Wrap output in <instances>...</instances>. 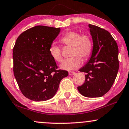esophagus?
<instances>
[{"label": "esophagus", "mask_w": 129, "mask_h": 129, "mask_svg": "<svg viewBox=\"0 0 129 129\" xmlns=\"http://www.w3.org/2000/svg\"><path fill=\"white\" fill-rule=\"evenodd\" d=\"M69 74L70 76H72V75H73L74 74H75V72H72V71H70V72H69Z\"/></svg>", "instance_id": "1"}]
</instances>
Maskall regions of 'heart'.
Wrapping results in <instances>:
<instances>
[{"label": "heart", "instance_id": "heart-1", "mask_svg": "<svg viewBox=\"0 0 129 129\" xmlns=\"http://www.w3.org/2000/svg\"><path fill=\"white\" fill-rule=\"evenodd\" d=\"M60 42L65 46L71 47L69 59L63 60L60 67L63 70H72L81 66L82 60H86L91 55L93 42L91 36L88 33L81 34L77 31H69L60 38ZM49 53L51 58L60 62L62 59L61 48L52 44L49 47Z\"/></svg>", "mask_w": 129, "mask_h": 129}]
</instances>
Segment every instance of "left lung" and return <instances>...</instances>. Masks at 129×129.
<instances>
[{
	"mask_svg": "<svg viewBox=\"0 0 129 129\" xmlns=\"http://www.w3.org/2000/svg\"><path fill=\"white\" fill-rule=\"evenodd\" d=\"M88 26L93 42L92 54L88 63L79 70L85 73V79L78 90L85 97H101L109 91L116 78L118 47L108 31L91 24Z\"/></svg>",
	"mask_w": 129,
	"mask_h": 129,
	"instance_id": "1",
	"label": "left lung"
}]
</instances>
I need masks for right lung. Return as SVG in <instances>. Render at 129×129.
<instances>
[{
    "instance_id": "obj_1",
    "label": "right lung",
    "mask_w": 129,
    "mask_h": 129,
    "mask_svg": "<svg viewBox=\"0 0 129 129\" xmlns=\"http://www.w3.org/2000/svg\"><path fill=\"white\" fill-rule=\"evenodd\" d=\"M60 28L38 25L19 35L13 50V72L19 88L26 98L44 101L54 96L60 81L69 75L57 70L49 47Z\"/></svg>"
}]
</instances>
